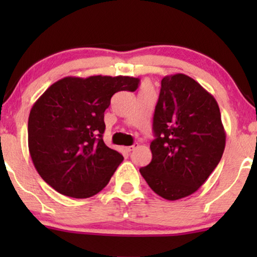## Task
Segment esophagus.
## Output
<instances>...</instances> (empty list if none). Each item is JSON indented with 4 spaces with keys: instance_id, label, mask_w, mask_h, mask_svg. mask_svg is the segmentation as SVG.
<instances>
[{
    "instance_id": "esophagus-1",
    "label": "esophagus",
    "mask_w": 257,
    "mask_h": 257,
    "mask_svg": "<svg viewBox=\"0 0 257 257\" xmlns=\"http://www.w3.org/2000/svg\"><path fill=\"white\" fill-rule=\"evenodd\" d=\"M137 146H138V144H134V145H132V146H126V147H124V150H125L126 152H132L133 150H134Z\"/></svg>"
}]
</instances>
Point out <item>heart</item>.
I'll return each mask as SVG.
<instances>
[{
  "mask_svg": "<svg viewBox=\"0 0 257 257\" xmlns=\"http://www.w3.org/2000/svg\"><path fill=\"white\" fill-rule=\"evenodd\" d=\"M146 89H150V85L149 84H144L143 85V89H141V90H146Z\"/></svg>",
  "mask_w": 257,
  "mask_h": 257,
  "instance_id": "heart-1",
  "label": "heart"
}]
</instances>
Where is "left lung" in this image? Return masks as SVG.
Here are the masks:
<instances>
[{
  "label": "left lung",
  "mask_w": 257,
  "mask_h": 257,
  "mask_svg": "<svg viewBox=\"0 0 257 257\" xmlns=\"http://www.w3.org/2000/svg\"><path fill=\"white\" fill-rule=\"evenodd\" d=\"M153 133L152 161L140 173L168 200L196 192L219 164L226 145L216 100L184 73L162 79Z\"/></svg>",
  "instance_id": "obj_1"
}]
</instances>
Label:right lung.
<instances>
[{
  "label": "right lung",
  "instance_id": "right-lung-1",
  "mask_svg": "<svg viewBox=\"0 0 257 257\" xmlns=\"http://www.w3.org/2000/svg\"><path fill=\"white\" fill-rule=\"evenodd\" d=\"M129 76L65 77L35 102L28 124L29 151L41 178L72 198H89L110 181L123 156L105 145L104 112L120 90L134 91Z\"/></svg>",
  "mask_w": 257,
  "mask_h": 257
}]
</instances>
